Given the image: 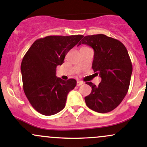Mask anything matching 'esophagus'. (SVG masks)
<instances>
[{
	"mask_svg": "<svg viewBox=\"0 0 147 147\" xmlns=\"http://www.w3.org/2000/svg\"><path fill=\"white\" fill-rule=\"evenodd\" d=\"M84 84V82H82V81H78L77 82V85L78 86H80V85H82V84Z\"/></svg>",
	"mask_w": 147,
	"mask_h": 147,
	"instance_id": "esophagus-1",
	"label": "esophagus"
}]
</instances>
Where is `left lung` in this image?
I'll list each match as a JSON object with an SVG mask.
<instances>
[{
    "instance_id": "1",
    "label": "left lung",
    "mask_w": 147,
    "mask_h": 147,
    "mask_svg": "<svg viewBox=\"0 0 147 147\" xmlns=\"http://www.w3.org/2000/svg\"><path fill=\"white\" fill-rule=\"evenodd\" d=\"M94 49L92 69L101 77L98 86L89 82L92 92L84 97L86 106L100 113L115 109L127 93L132 65L125 46L118 40L104 34L86 36L79 45Z\"/></svg>"
}]
</instances>
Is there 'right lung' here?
<instances>
[{"mask_svg": "<svg viewBox=\"0 0 147 147\" xmlns=\"http://www.w3.org/2000/svg\"><path fill=\"white\" fill-rule=\"evenodd\" d=\"M82 35L48 36L37 39L24 55L21 64L23 89L32 107L44 115L58 113L65 106L67 94L77 81L56 77V67L64 63L70 49Z\"/></svg>", "mask_w": 147, "mask_h": 147, "instance_id": "right-lung-1", "label": "right lung"}]
</instances>
